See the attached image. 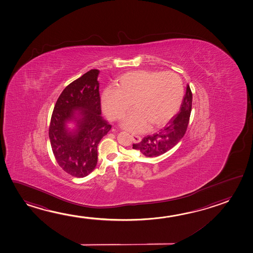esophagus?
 <instances>
[{"mask_svg":"<svg viewBox=\"0 0 253 253\" xmlns=\"http://www.w3.org/2000/svg\"><path fill=\"white\" fill-rule=\"evenodd\" d=\"M131 138H132L134 143H139L141 141V137L139 136H137V135H132Z\"/></svg>","mask_w":253,"mask_h":253,"instance_id":"esophagus-1","label":"esophagus"}]
</instances>
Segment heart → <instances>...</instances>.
<instances>
[{
	"label": "heart",
	"mask_w": 253,
	"mask_h": 253,
	"mask_svg": "<svg viewBox=\"0 0 253 253\" xmlns=\"http://www.w3.org/2000/svg\"><path fill=\"white\" fill-rule=\"evenodd\" d=\"M183 99L182 79L174 72L137 71L124 75L116 89L108 88L102 95V108L108 118L121 120L123 127L132 132H144L161 127L178 112Z\"/></svg>",
	"instance_id": "obj_1"
}]
</instances>
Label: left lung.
Masks as SVG:
<instances>
[{
  "instance_id": "8db88e82",
  "label": "left lung",
  "mask_w": 253,
  "mask_h": 253,
  "mask_svg": "<svg viewBox=\"0 0 253 253\" xmlns=\"http://www.w3.org/2000/svg\"><path fill=\"white\" fill-rule=\"evenodd\" d=\"M191 106L192 92L188 84L180 112L158 132L152 136H146L137 144H133V148L140 151L146 157H157L172 149L186 132L191 116Z\"/></svg>"
}]
</instances>
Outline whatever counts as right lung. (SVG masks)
Instances as JSON below:
<instances>
[{
    "mask_svg": "<svg viewBox=\"0 0 253 253\" xmlns=\"http://www.w3.org/2000/svg\"><path fill=\"white\" fill-rule=\"evenodd\" d=\"M99 71L91 70L65 87L54 105L50 121V144L54 158L66 173L84 177L95 169L98 145L111 129V125L100 116ZM79 111L78 130L69 133L65 123Z\"/></svg>",
    "mask_w": 253,
    "mask_h": 253,
    "instance_id": "1",
    "label": "right lung"
}]
</instances>
